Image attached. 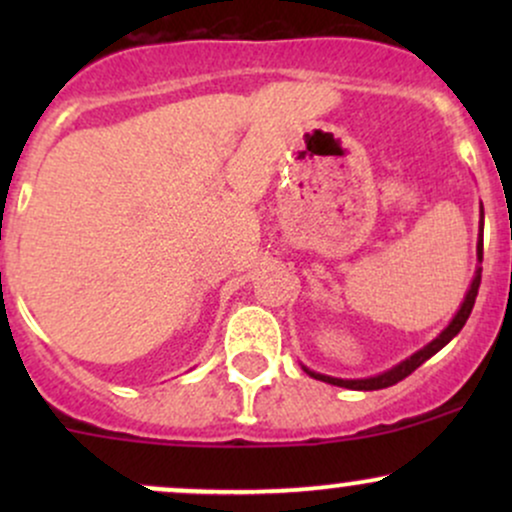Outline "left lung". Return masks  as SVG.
Instances as JSON below:
<instances>
[{"label": "left lung", "instance_id": "left-lung-1", "mask_svg": "<svg viewBox=\"0 0 512 512\" xmlns=\"http://www.w3.org/2000/svg\"><path fill=\"white\" fill-rule=\"evenodd\" d=\"M481 216H484V211H481ZM481 226H484V221H481ZM484 260V240L479 238V262ZM479 284H481V269H477V276H474L472 286H469L467 291V298H464L462 308L457 310L455 320L450 322L448 327H445L443 332H440V337L433 339L431 344L424 346L421 351H416L414 356L407 358V361H402L399 366H395L392 370H387L383 375H375V378H366V380H339V378H330V375H320V373H313V370L305 368V373L313 375L315 380H322V383H330V385H337V387H349V390H383V387H390V385H397L399 380H404L407 375L414 373L416 368L421 366V363L428 361L433 354H438L440 349H443L445 344L450 342L452 337H455L457 332L462 330L464 322H467V317L472 315V308H474V301H477V293H479Z\"/></svg>", "mask_w": 512, "mask_h": 512}]
</instances>
